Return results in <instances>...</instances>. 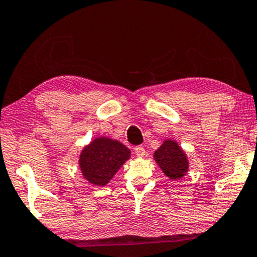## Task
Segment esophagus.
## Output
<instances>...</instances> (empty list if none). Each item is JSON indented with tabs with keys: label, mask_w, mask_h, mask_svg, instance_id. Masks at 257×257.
I'll return each mask as SVG.
<instances>
[{
	"label": "esophagus",
	"mask_w": 257,
	"mask_h": 257,
	"mask_svg": "<svg viewBox=\"0 0 257 257\" xmlns=\"http://www.w3.org/2000/svg\"><path fill=\"white\" fill-rule=\"evenodd\" d=\"M135 153L138 157H144L145 155V149L142 147V145H138V147L135 148Z\"/></svg>",
	"instance_id": "1"
}]
</instances>
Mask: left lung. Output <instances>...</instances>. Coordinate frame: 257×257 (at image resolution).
<instances>
[{
	"instance_id": "obj_1",
	"label": "left lung",
	"mask_w": 257,
	"mask_h": 257,
	"mask_svg": "<svg viewBox=\"0 0 257 257\" xmlns=\"http://www.w3.org/2000/svg\"><path fill=\"white\" fill-rule=\"evenodd\" d=\"M154 158L162 172L172 180H179L188 172V158L181 147L173 139H167L155 151Z\"/></svg>"
}]
</instances>
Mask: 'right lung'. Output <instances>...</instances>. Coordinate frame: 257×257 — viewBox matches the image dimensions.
Here are the masks:
<instances>
[{
  "mask_svg": "<svg viewBox=\"0 0 257 257\" xmlns=\"http://www.w3.org/2000/svg\"><path fill=\"white\" fill-rule=\"evenodd\" d=\"M130 157L131 151L120 142L100 137L84 147L78 164L82 175L88 182L103 187Z\"/></svg>",
  "mask_w": 257,
  "mask_h": 257,
  "instance_id": "obj_1",
  "label": "right lung"
}]
</instances>
